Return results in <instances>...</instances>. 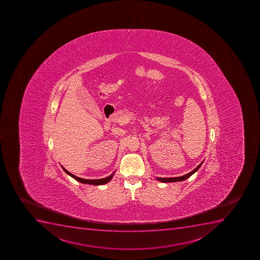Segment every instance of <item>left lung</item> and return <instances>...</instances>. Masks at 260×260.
<instances>
[{
    "instance_id": "1",
    "label": "left lung",
    "mask_w": 260,
    "mask_h": 260,
    "mask_svg": "<svg viewBox=\"0 0 260 260\" xmlns=\"http://www.w3.org/2000/svg\"><path fill=\"white\" fill-rule=\"evenodd\" d=\"M203 162H201L198 166H197L194 170H192L191 172L188 173L186 175H183V176H180V177H174V178H156L158 181L161 182H177V181H182V180H186L189 176H191L194 172H197V170H199L200 167L202 166Z\"/></svg>"
}]
</instances>
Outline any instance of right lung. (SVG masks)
<instances>
[{
    "instance_id": "1",
    "label": "right lung",
    "mask_w": 260,
    "mask_h": 260,
    "mask_svg": "<svg viewBox=\"0 0 260 260\" xmlns=\"http://www.w3.org/2000/svg\"><path fill=\"white\" fill-rule=\"evenodd\" d=\"M63 170L67 173L69 175H71V177L74 178L75 180H77L79 182L82 183V184H93V185H100V184H107L109 182L110 180H112L114 173H112V175L107 176V177L104 178V179H99V180H85V179H81V178L77 177L76 175H72L71 173L69 172L68 170H66L64 168H63Z\"/></svg>"
}]
</instances>
